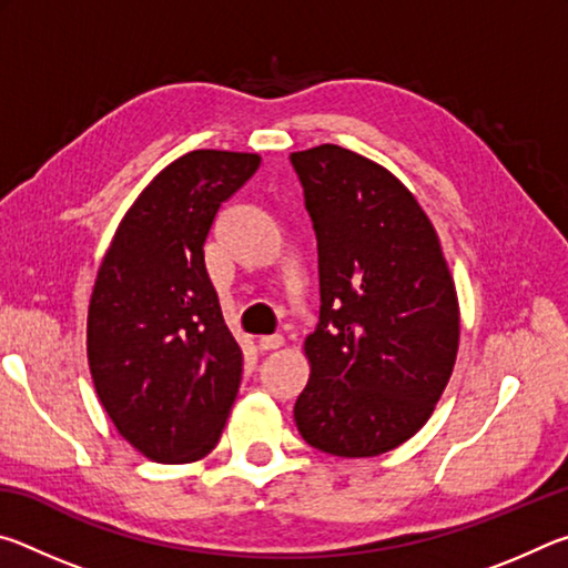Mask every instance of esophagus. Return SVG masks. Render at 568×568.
I'll use <instances>...</instances> for the list:
<instances>
[{"label":"esophagus","mask_w":568,"mask_h":568,"mask_svg":"<svg viewBox=\"0 0 568 568\" xmlns=\"http://www.w3.org/2000/svg\"><path fill=\"white\" fill-rule=\"evenodd\" d=\"M283 335H265V338H261L257 341V348H261L263 353H267V351H277V348H283Z\"/></svg>","instance_id":"34e87169"}]
</instances>
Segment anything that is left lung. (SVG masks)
Listing matches in <instances>:
<instances>
[{"label":"left lung","mask_w":568,"mask_h":568,"mask_svg":"<svg viewBox=\"0 0 568 568\" xmlns=\"http://www.w3.org/2000/svg\"><path fill=\"white\" fill-rule=\"evenodd\" d=\"M318 237L321 321L293 416L305 444L371 458L426 426L456 365L460 313L440 240L378 162L338 145L291 155Z\"/></svg>","instance_id":"1"}]
</instances>
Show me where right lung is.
Masks as SVG:
<instances>
[{"label":"right lung","mask_w":568,"mask_h":568,"mask_svg":"<svg viewBox=\"0 0 568 568\" xmlns=\"http://www.w3.org/2000/svg\"><path fill=\"white\" fill-rule=\"evenodd\" d=\"M261 168L255 152L192 150L124 213L94 281L88 361L114 428L158 464H192L223 434L243 376L205 271V240Z\"/></svg>","instance_id":"obj_1"}]
</instances>
